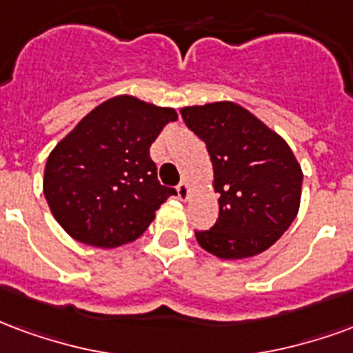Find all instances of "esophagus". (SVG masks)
Listing matches in <instances>:
<instances>
[{
	"label": "esophagus",
	"instance_id": "1",
	"mask_svg": "<svg viewBox=\"0 0 353 353\" xmlns=\"http://www.w3.org/2000/svg\"><path fill=\"white\" fill-rule=\"evenodd\" d=\"M176 192H179V197L182 201H186L188 195H190V186H188L186 180H182L179 186H176Z\"/></svg>",
	"mask_w": 353,
	"mask_h": 353
}]
</instances>
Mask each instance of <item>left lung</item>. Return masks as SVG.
<instances>
[{
	"label": "left lung",
	"instance_id": "1",
	"mask_svg": "<svg viewBox=\"0 0 353 353\" xmlns=\"http://www.w3.org/2000/svg\"><path fill=\"white\" fill-rule=\"evenodd\" d=\"M182 120L207 145L220 214L195 239L222 259L261 254L299 212L303 173L284 139L231 101L184 107Z\"/></svg>",
	"mask_w": 353,
	"mask_h": 353
}]
</instances>
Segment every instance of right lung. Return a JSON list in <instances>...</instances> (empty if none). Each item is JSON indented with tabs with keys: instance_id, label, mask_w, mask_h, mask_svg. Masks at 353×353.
<instances>
[{
	"instance_id": "right-lung-1",
	"label": "right lung",
	"mask_w": 353,
	"mask_h": 353,
	"mask_svg": "<svg viewBox=\"0 0 353 353\" xmlns=\"http://www.w3.org/2000/svg\"><path fill=\"white\" fill-rule=\"evenodd\" d=\"M174 109L118 95L95 107L46 159L43 192L69 235L114 248L143 235L174 188L161 186L150 146Z\"/></svg>"
}]
</instances>
